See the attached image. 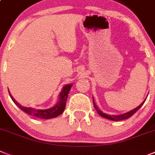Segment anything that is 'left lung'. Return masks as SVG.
I'll list each match as a JSON object with an SVG mask.
<instances>
[{
    "instance_id": "1",
    "label": "left lung",
    "mask_w": 155,
    "mask_h": 155,
    "mask_svg": "<svg viewBox=\"0 0 155 155\" xmlns=\"http://www.w3.org/2000/svg\"><path fill=\"white\" fill-rule=\"evenodd\" d=\"M146 99H147V98H146ZM146 99L144 100L143 102H142L140 106H137V107L135 108V109H133V110H131V111L127 112V113H125V114H120V115H109V114H104L103 112H102V110H100V109H98V107L96 106V104L94 103V97H93V103H94V108H95V110H97V112L98 113V114H99L101 117H104V118H106V119L111 120H114V121H118V120H121L128 119V118H129L130 117H132V116L133 115V114H135V113H136V112L138 110H140V107H141V106L143 105L144 102L146 101Z\"/></svg>"
}]
</instances>
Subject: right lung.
<instances>
[{"instance_id":"add662e5","label":"right lung","mask_w":155,"mask_h":155,"mask_svg":"<svg viewBox=\"0 0 155 155\" xmlns=\"http://www.w3.org/2000/svg\"><path fill=\"white\" fill-rule=\"evenodd\" d=\"M71 87H72V84H66L65 86H64L63 88H62V91L59 94V100H58V103L56 104L54 106H53V107L46 109V110H36L35 108L23 106L14 99V97L12 96L10 92H9V95H10L11 98L14 102V103L16 106H18V107L20 110H23V112H25L26 114H29V115L35 116L36 117L41 118V119H50V118L57 117L61 115L64 112L66 106L68 96V94H69Z\"/></svg>"}]
</instances>
